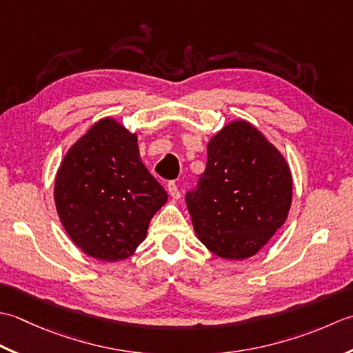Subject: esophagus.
Returning <instances> with one entry per match:
<instances>
[{"mask_svg": "<svg viewBox=\"0 0 353 353\" xmlns=\"http://www.w3.org/2000/svg\"><path fill=\"white\" fill-rule=\"evenodd\" d=\"M168 192L174 199H179V196H181V193H179V189H178V184L175 181H170L168 184Z\"/></svg>", "mask_w": 353, "mask_h": 353, "instance_id": "1", "label": "esophagus"}]
</instances>
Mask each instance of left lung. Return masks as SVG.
<instances>
[{"label": "left lung", "instance_id": "left-lung-1", "mask_svg": "<svg viewBox=\"0 0 353 353\" xmlns=\"http://www.w3.org/2000/svg\"><path fill=\"white\" fill-rule=\"evenodd\" d=\"M291 201L285 157L245 120L212 137L204 174L185 195L199 241L230 261L254 256L285 224Z\"/></svg>", "mask_w": 353, "mask_h": 353}]
</instances>
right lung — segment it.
I'll return each mask as SVG.
<instances>
[{
  "label": "right lung",
  "instance_id": "add662e5",
  "mask_svg": "<svg viewBox=\"0 0 353 353\" xmlns=\"http://www.w3.org/2000/svg\"><path fill=\"white\" fill-rule=\"evenodd\" d=\"M166 201L141 161L137 134L112 117L99 120L68 149L54 179L65 232L85 254L105 262L132 256Z\"/></svg>",
  "mask_w": 353,
  "mask_h": 353
}]
</instances>
